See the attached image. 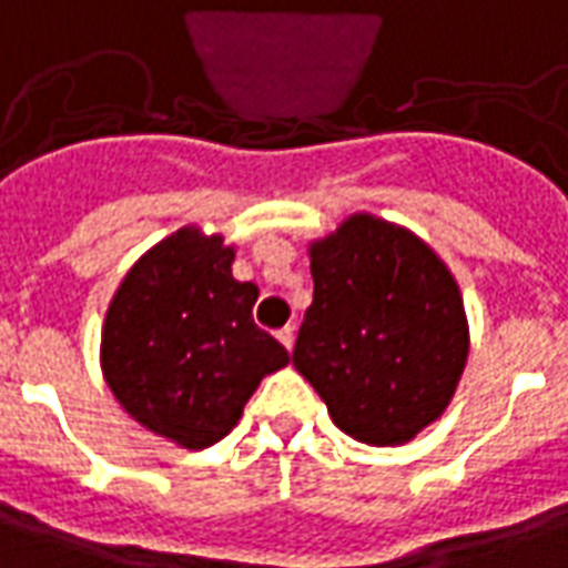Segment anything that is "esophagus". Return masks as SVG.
<instances>
[{
	"label": "esophagus",
	"instance_id": "obj_1",
	"mask_svg": "<svg viewBox=\"0 0 568 568\" xmlns=\"http://www.w3.org/2000/svg\"><path fill=\"white\" fill-rule=\"evenodd\" d=\"M293 338H296V329H293V326H284V329H278V342L284 347H293Z\"/></svg>",
	"mask_w": 568,
	"mask_h": 568
}]
</instances>
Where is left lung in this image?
<instances>
[{
  "instance_id": "left-lung-1",
  "label": "left lung",
  "mask_w": 568,
  "mask_h": 568,
  "mask_svg": "<svg viewBox=\"0 0 568 568\" xmlns=\"http://www.w3.org/2000/svg\"><path fill=\"white\" fill-rule=\"evenodd\" d=\"M314 300L293 366L363 445H405L448 408L469 357L450 268L412 230L351 214L312 242Z\"/></svg>"
}]
</instances>
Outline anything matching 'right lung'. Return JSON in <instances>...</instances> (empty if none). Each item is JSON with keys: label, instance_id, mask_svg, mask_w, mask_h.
<instances>
[{"label": "right lung", "instance_id": "right-lung-1", "mask_svg": "<svg viewBox=\"0 0 568 568\" xmlns=\"http://www.w3.org/2000/svg\"><path fill=\"white\" fill-rule=\"evenodd\" d=\"M235 247L184 226L126 272L102 326V375L118 403L187 450L221 442L260 381L290 363L254 324L260 290L233 278Z\"/></svg>", "mask_w": 568, "mask_h": 568}]
</instances>
